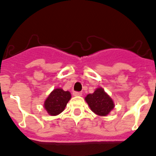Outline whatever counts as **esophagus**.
Segmentation results:
<instances>
[{"label": "esophagus", "mask_w": 156, "mask_h": 156, "mask_svg": "<svg viewBox=\"0 0 156 156\" xmlns=\"http://www.w3.org/2000/svg\"><path fill=\"white\" fill-rule=\"evenodd\" d=\"M73 95H75V96H81L82 93L81 92H73Z\"/></svg>", "instance_id": "34e87169"}]
</instances>
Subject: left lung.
I'll return each mask as SVG.
<instances>
[{
  "label": "left lung",
  "mask_w": 156,
  "mask_h": 156,
  "mask_svg": "<svg viewBox=\"0 0 156 156\" xmlns=\"http://www.w3.org/2000/svg\"><path fill=\"white\" fill-rule=\"evenodd\" d=\"M85 101L91 110L99 116H107L114 108V103L102 88H97L92 94H88Z\"/></svg>",
  "instance_id": "1"
}]
</instances>
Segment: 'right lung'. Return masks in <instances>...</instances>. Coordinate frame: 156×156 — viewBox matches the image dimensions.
Masks as SVG:
<instances>
[{
  "label": "right lung",
  "instance_id": "1",
  "mask_svg": "<svg viewBox=\"0 0 156 156\" xmlns=\"http://www.w3.org/2000/svg\"><path fill=\"white\" fill-rule=\"evenodd\" d=\"M71 98L70 92L64 91L62 88H55L46 99L43 106L49 114L56 116L64 111Z\"/></svg>",
  "mask_w": 156,
  "mask_h": 156
}]
</instances>
